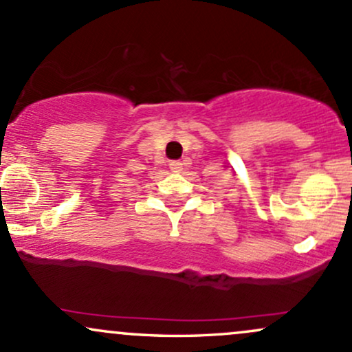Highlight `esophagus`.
<instances>
[{
    "label": "esophagus",
    "instance_id": "34e87169",
    "mask_svg": "<svg viewBox=\"0 0 352 352\" xmlns=\"http://www.w3.org/2000/svg\"><path fill=\"white\" fill-rule=\"evenodd\" d=\"M168 165H170L172 172H182V170H184V162H182V160H172V162Z\"/></svg>",
    "mask_w": 352,
    "mask_h": 352
}]
</instances>
